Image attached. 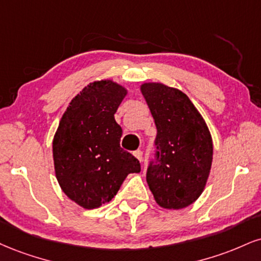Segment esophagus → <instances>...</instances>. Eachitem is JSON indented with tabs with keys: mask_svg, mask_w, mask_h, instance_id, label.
Returning a JSON list of instances; mask_svg holds the SVG:
<instances>
[{
	"mask_svg": "<svg viewBox=\"0 0 261 261\" xmlns=\"http://www.w3.org/2000/svg\"><path fill=\"white\" fill-rule=\"evenodd\" d=\"M134 155L136 156V158L139 159L140 162H142V159H143V153H142V150H136V152L134 153Z\"/></svg>",
	"mask_w": 261,
	"mask_h": 261,
	"instance_id": "1",
	"label": "esophagus"
}]
</instances>
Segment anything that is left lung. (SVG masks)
<instances>
[{"mask_svg": "<svg viewBox=\"0 0 261 261\" xmlns=\"http://www.w3.org/2000/svg\"><path fill=\"white\" fill-rule=\"evenodd\" d=\"M156 126V161L147 170V184L156 204L182 209L199 198L213 163V139L198 109L182 91L162 83H143Z\"/></svg>", "mask_w": 261, "mask_h": 261, "instance_id": "obj_1", "label": "left lung"}]
</instances>
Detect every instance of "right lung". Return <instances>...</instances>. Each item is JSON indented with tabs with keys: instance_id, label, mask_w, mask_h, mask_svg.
Listing matches in <instances>:
<instances>
[{
	"instance_id": "obj_1",
	"label": "right lung",
	"mask_w": 261,
	"mask_h": 261,
	"mask_svg": "<svg viewBox=\"0 0 261 261\" xmlns=\"http://www.w3.org/2000/svg\"><path fill=\"white\" fill-rule=\"evenodd\" d=\"M127 89L111 79L90 83L69 103L52 142L62 191L84 209L112 200L140 162L120 148L122 130L114 114Z\"/></svg>"
}]
</instances>
